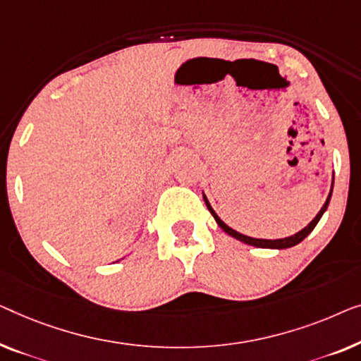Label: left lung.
<instances>
[{"instance_id":"left-lung-1","label":"left lung","mask_w":361,"mask_h":361,"mask_svg":"<svg viewBox=\"0 0 361 361\" xmlns=\"http://www.w3.org/2000/svg\"><path fill=\"white\" fill-rule=\"evenodd\" d=\"M332 189H334V174H332L331 192H329V195H327V198H326V202H324V205H322V208L319 210V213H317V215H316L314 218H312V221L307 223L306 226L301 229V231L291 234V236H288V238H280V239L250 238V236H245V234H243V233L236 231V229H233L231 226H228V224L224 223L223 219L216 215V212L213 210L205 193H203V192H202V193H203V200H205V205H207V208H208V212H210L212 215H213V218H215V221L218 223V226L221 228L224 233H228L229 236H233L234 239H238V241H241V243H244V244L254 245V247H262V249H288V247H293V245H296V244H300V243L302 241V239H305V238L307 236V234H311L312 229L316 228V224L319 223V219L322 218V215H324V213H326V210H327L329 202H331V197H332Z\"/></svg>"}]
</instances>
